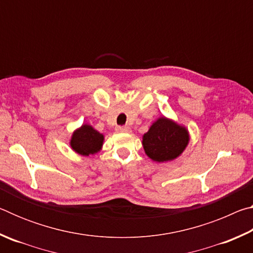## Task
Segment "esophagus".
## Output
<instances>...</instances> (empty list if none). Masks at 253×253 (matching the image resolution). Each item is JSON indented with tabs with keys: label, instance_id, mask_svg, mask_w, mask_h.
<instances>
[{
	"label": "esophagus",
	"instance_id": "34e87169",
	"mask_svg": "<svg viewBox=\"0 0 253 253\" xmlns=\"http://www.w3.org/2000/svg\"><path fill=\"white\" fill-rule=\"evenodd\" d=\"M116 130L118 132H129L130 131V128L128 126H118L116 128Z\"/></svg>",
	"mask_w": 253,
	"mask_h": 253
}]
</instances>
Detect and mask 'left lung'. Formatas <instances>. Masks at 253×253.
<instances>
[{
    "mask_svg": "<svg viewBox=\"0 0 253 253\" xmlns=\"http://www.w3.org/2000/svg\"><path fill=\"white\" fill-rule=\"evenodd\" d=\"M188 139L190 136L185 127L162 117L143 136V146L149 158L163 163L181 155L187 146Z\"/></svg>",
    "mask_w": 253,
    "mask_h": 253,
    "instance_id": "left-lung-1",
    "label": "left lung"
}]
</instances>
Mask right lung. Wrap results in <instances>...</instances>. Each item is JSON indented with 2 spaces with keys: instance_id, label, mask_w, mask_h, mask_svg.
<instances>
[{
  "instance_id": "add662e5",
  "label": "right lung",
  "mask_w": 253,
  "mask_h": 253,
  "mask_svg": "<svg viewBox=\"0 0 253 253\" xmlns=\"http://www.w3.org/2000/svg\"><path fill=\"white\" fill-rule=\"evenodd\" d=\"M104 142V135L93 129L91 126L83 125L71 137L70 145L72 149L80 155L88 156L100 151Z\"/></svg>"
}]
</instances>
